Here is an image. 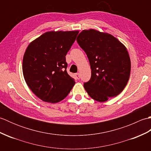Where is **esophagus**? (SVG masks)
I'll return each mask as SVG.
<instances>
[{
  "label": "esophagus",
  "mask_w": 151,
  "mask_h": 151,
  "mask_svg": "<svg viewBox=\"0 0 151 151\" xmlns=\"http://www.w3.org/2000/svg\"><path fill=\"white\" fill-rule=\"evenodd\" d=\"M75 76H76V78H77L78 80V79H80V73H76V75H75Z\"/></svg>",
  "instance_id": "obj_1"
}]
</instances>
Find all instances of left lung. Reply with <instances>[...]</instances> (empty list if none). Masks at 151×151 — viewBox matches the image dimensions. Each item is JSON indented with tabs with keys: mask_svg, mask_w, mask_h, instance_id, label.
I'll return each mask as SVG.
<instances>
[{
	"mask_svg": "<svg viewBox=\"0 0 151 151\" xmlns=\"http://www.w3.org/2000/svg\"><path fill=\"white\" fill-rule=\"evenodd\" d=\"M76 40L91 69V79L84 84L88 95L102 102L123 91L131 69L126 47L112 35L95 29L82 30Z\"/></svg>",
	"mask_w": 151,
	"mask_h": 151,
	"instance_id": "1",
	"label": "left lung"
}]
</instances>
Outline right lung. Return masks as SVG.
<instances>
[{
    "label": "right lung",
    "instance_id": "right-lung-1",
    "mask_svg": "<svg viewBox=\"0 0 151 151\" xmlns=\"http://www.w3.org/2000/svg\"><path fill=\"white\" fill-rule=\"evenodd\" d=\"M79 32L49 31L28 45L22 60L27 84L44 102L56 103L65 99L75 84L68 75L65 56Z\"/></svg>",
    "mask_w": 151,
    "mask_h": 151
}]
</instances>
